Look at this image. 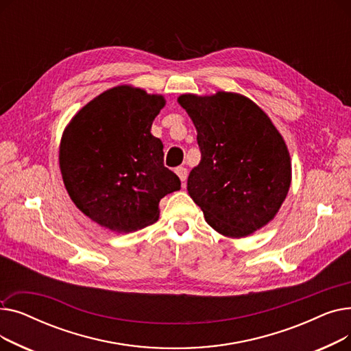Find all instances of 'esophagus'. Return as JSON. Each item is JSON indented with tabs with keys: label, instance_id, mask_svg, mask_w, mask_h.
I'll use <instances>...</instances> for the list:
<instances>
[{
	"label": "esophagus",
	"instance_id": "34e87169",
	"mask_svg": "<svg viewBox=\"0 0 351 351\" xmlns=\"http://www.w3.org/2000/svg\"><path fill=\"white\" fill-rule=\"evenodd\" d=\"M175 172H176V175L179 176V179H180L183 183H185V180L188 179V169L183 168V166H179V168L175 169Z\"/></svg>",
	"mask_w": 351,
	"mask_h": 351
}]
</instances>
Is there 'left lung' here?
Instances as JSON below:
<instances>
[{
  "label": "left lung",
  "mask_w": 351,
  "mask_h": 351,
  "mask_svg": "<svg viewBox=\"0 0 351 351\" xmlns=\"http://www.w3.org/2000/svg\"><path fill=\"white\" fill-rule=\"evenodd\" d=\"M178 101L197 132L200 162L189 173L188 192L206 222L229 237L269 223L291 180L287 146L269 117L232 92Z\"/></svg>",
  "instance_id": "8db88e82"
}]
</instances>
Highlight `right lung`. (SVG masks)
I'll return each instance as SVG.
<instances>
[{
    "mask_svg": "<svg viewBox=\"0 0 351 351\" xmlns=\"http://www.w3.org/2000/svg\"><path fill=\"white\" fill-rule=\"evenodd\" d=\"M160 95L115 86L86 104L62 135L60 168L77 208L98 225L134 232L155 223L159 202L180 189L151 134Z\"/></svg>",
    "mask_w": 351,
    "mask_h": 351,
    "instance_id": "right-lung-1",
    "label": "right lung"
}]
</instances>
